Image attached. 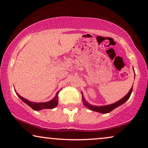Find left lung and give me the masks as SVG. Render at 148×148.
<instances>
[{"mask_svg":"<svg viewBox=\"0 0 148 148\" xmlns=\"http://www.w3.org/2000/svg\"><path fill=\"white\" fill-rule=\"evenodd\" d=\"M133 91V87L131 88L130 91H129L128 94H127L126 96L125 97H123L122 99H121L120 100H119L118 102L114 103V104H110V105H107V106H92V105L89 104L88 102L85 100V99L84 98V97L82 96V100H83V102H84V106L88 108L90 110H92L93 111H96V112H98L100 113H108L112 111V110H114V108H116V107H118L120 106V105L123 104V103H125L126 101L128 100V99L130 98L131 93H132Z\"/></svg>","mask_w":148,"mask_h":148,"instance_id":"1","label":"left lung"}]
</instances>
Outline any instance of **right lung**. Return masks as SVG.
I'll return each mask as SVG.
<instances>
[{
    "instance_id": "1",
    "label": "right lung",
    "mask_w": 148,
    "mask_h": 148,
    "mask_svg": "<svg viewBox=\"0 0 148 148\" xmlns=\"http://www.w3.org/2000/svg\"><path fill=\"white\" fill-rule=\"evenodd\" d=\"M58 92H58L57 93H56L55 97H54V98L52 99V100H50L48 102H40V103L32 102H30V101L27 100V99L23 98V97L19 96L18 94H17V95H18V96H19L24 102L26 103L28 106H29L32 109H34V110H42V109H47V108L51 109V108H55V107L57 106L58 102Z\"/></svg>"
}]
</instances>
